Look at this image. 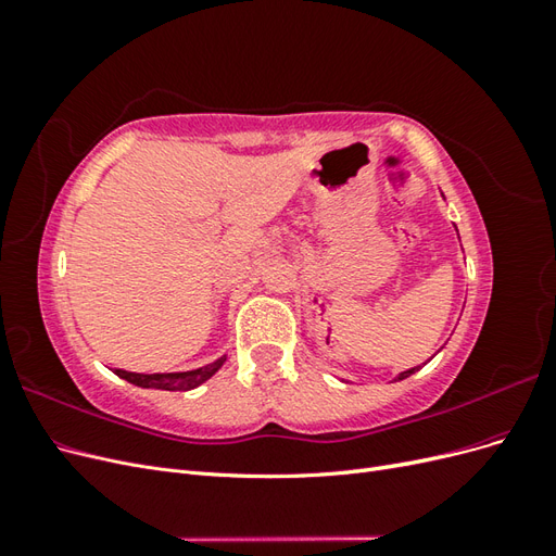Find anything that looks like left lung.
I'll return each instance as SVG.
<instances>
[{"mask_svg":"<svg viewBox=\"0 0 556 556\" xmlns=\"http://www.w3.org/2000/svg\"><path fill=\"white\" fill-rule=\"evenodd\" d=\"M417 371V368H408V371H403V374H399V378L396 380H403V378H408V376H413Z\"/></svg>","mask_w":556,"mask_h":556,"instance_id":"left-lung-1","label":"left lung"}]
</instances>
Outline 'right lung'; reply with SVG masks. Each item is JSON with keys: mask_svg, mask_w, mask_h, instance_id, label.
Instances as JSON below:
<instances>
[{"mask_svg": "<svg viewBox=\"0 0 556 556\" xmlns=\"http://www.w3.org/2000/svg\"><path fill=\"white\" fill-rule=\"evenodd\" d=\"M225 359L227 357H220L208 366H201V368H194V371H182V374H131V371H123V368H115V376H121L137 387H150V390L188 392V390H194V387H199L201 382H206L217 368L225 364Z\"/></svg>", "mask_w": 556, "mask_h": 556, "instance_id": "right-lung-1", "label": "right lung"}]
</instances>
